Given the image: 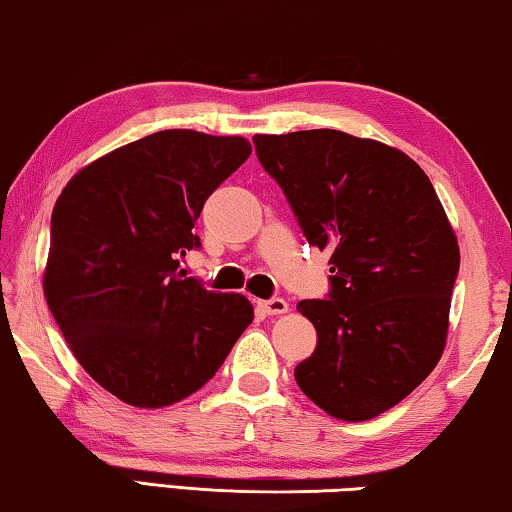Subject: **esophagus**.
I'll return each instance as SVG.
<instances>
[{"mask_svg": "<svg viewBox=\"0 0 512 512\" xmlns=\"http://www.w3.org/2000/svg\"><path fill=\"white\" fill-rule=\"evenodd\" d=\"M257 307L264 311L266 316H280V314H287L289 311V305H287V300H282V298H271V300H259L257 302Z\"/></svg>", "mask_w": 512, "mask_h": 512, "instance_id": "34e87169", "label": "esophagus"}]
</instances>
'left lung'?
Listing matches in <instances>:
<instances>
[{"mask_svg": "<svg viewBox=\"0 0 512 512\" xmlns=\"http://www.w3.org/2000/svg\"><path fill=\"white\" fill-rule=\"evenodd\" d=\"M253 142L309 244L332 250L327 300L298 302L318 334L300 391L332 418H377L445 350L461 250L436 189L406 153L332 128Z\"/></svg>", "mask_w": 512, "mask_h": 512, "instance_id": "1", "label": "left lung"}]
</instances>
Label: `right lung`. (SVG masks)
I'll list each match as a JSON object with an SVG mask.
<instances>
[{"mask_svg":"<svg viewBox=\"0 0 512 512\" xmlns=\"http://www.w3.org/2000/svg\"><path fill=\"white\" fill-rule=\"evenodd\" d=\"M244 137L187 128L146 135L90 162L51 214L45 298L85 372L140 409L185 400L210 381L253 305L180 271L201 246L207 198L248 160Z\"/></svg>","mask_w":512,"mask_h":512,"instance_id":"add662e5","label":"right lung"}]
</instances>
